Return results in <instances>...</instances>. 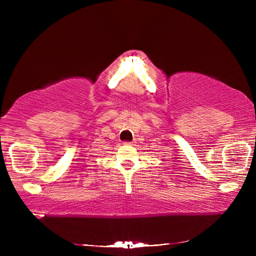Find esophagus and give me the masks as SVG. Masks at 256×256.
<instances>
[{"mask_svg":"<svg viewBox=\"0 0 256 256\" xmlns=\"http://www.w3.org/2000/svg\"><path fill=\"white\" fill-rule=\"evenodd\" d=\"M125 144H128V146H134L133 142H125Z\"/></svg>","mask_w":256,"mask_h":256,"instance_id":"1","label":"esophagus"}]
</instances>
